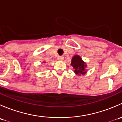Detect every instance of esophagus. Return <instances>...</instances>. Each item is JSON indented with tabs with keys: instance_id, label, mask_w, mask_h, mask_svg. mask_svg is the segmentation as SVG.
<instances>
[{
	"instance_id": "esophagus-1",
	"label": "esophagus",
	"mask_w": 122,
	"mask_h": 122,
	"mask_svg": "<svg viewBox=\"0 0 122 122\" xmlns=\"http://www.w3.org/2000/svg\"><path fill=\"white\" fill-rule=\"evenodd\" d=\"M57 60L59 61H62L64 60V56H58L57 57Z\"/></svg>"
}]
</instances>
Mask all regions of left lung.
I'll return each mask as SVG.
<instances>
[{
	"label": "left lung",
	"mask_w": 122,
	"mask_h": 122,
	"mask_svg": "<svg viewBox=\"0 0 122 122\" xmlns=\"http://www.w3.org/2000/svg\"><path fill=\"white\" fill-rule=\"evenodd\" d=\"M71 66L74 69V72L78 76L84 75L87 73V64L82 60L81 56L78 55H75L71 59Z\"/></svg>",
	"instance_id": "1"
}]
</instances>
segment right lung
Here are the masks:
<instances>
[{
  "mask_svg": "<svg viewBox=\"0 0 122 122\" xmlns=\"http://www.w3.org/2000/svg\"><path fill=\"white\" fill-rule=\"evenodd\" d=\"M43 62H44V63H45V61H43Z\"/></svg>",
  "mask_w": 122,
  "mask_h": 122,
  "instance_id": "right-lung-1",
  "label": "right lung"
}]
</instances>
